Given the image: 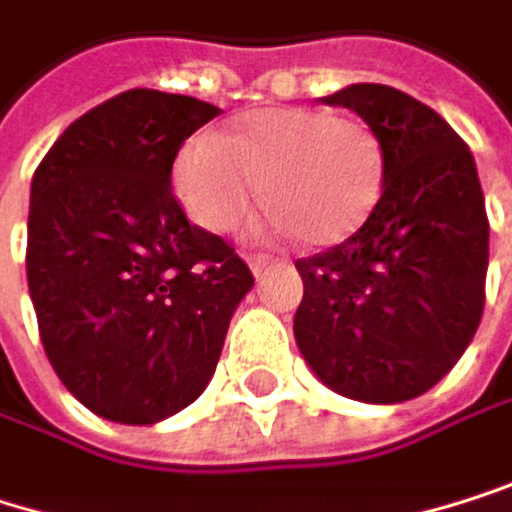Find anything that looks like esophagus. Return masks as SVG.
<instances>
[{
	"instance_id": "obj_1",
	"label": "esophagus",
	"mask_w": 512,
	"mask_h": 512,
	"mask_svg": "<svg viewBox=\"0 0 512 512\" xmlns=\"http://www.w3.org/2000/svg\"><path fill=\"white\" fill-rule=\"evenodd\" d=\"M273 264H276V261L270 258V254H251V258H248V267H251L254 276H264Z\"/></svg>"
}]
</instances>
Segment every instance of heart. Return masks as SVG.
I'll return each instance as SVG.
<instances>
[{"mask_svg": "<svg viewBox=\"0 0 512 512\" xmlns=\"http://www.w3.org/2000/svg\"><path fill=\"white\" fill-rule=\"evenodd\" d=\"M385 178L376 130L331 108H261L227 139L194 136L175 163V191L188 215L215 233L233 230L261 200L270 227L309 245L349 239L373 212Z\"/></svg>", "mask_w": 512, "mask_h": 512, "instance_id": "1", "label": "heart"}]
</instances>
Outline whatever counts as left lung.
Here are the masks:
<instances>
[{"instance_id": "8db88e82", "label": "left lung", "mask_w": 512, "mask_h": 512, "mask_svg": "<svg viewBox=\"0 0 512 512\" xmlns=\"http://www.w3.org/2000/svg\"><path fill=\"white\" fill-rule=\"evenodd\" d=\"M324 102L352 108L376 130L385 178L361 230L297 261L294 340L327 388L400 404L455 367L483 318L489 218L477 163L410 93L352 84Z\"/></svg>"}]
</instances>
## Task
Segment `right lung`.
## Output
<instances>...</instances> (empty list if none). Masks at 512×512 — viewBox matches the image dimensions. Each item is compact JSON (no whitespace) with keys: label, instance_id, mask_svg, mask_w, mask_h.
<instances>
[{"label":"right lung","instance_id":"obj_1","mask_svg":"<svg viewBox=\"0 0 512 512\" xmlns=\"http://www.w3.org/2000/svg\"><path fill=\"white\" fill-rule=\"evenodd\" d=\"M221 115L136 87L90 108L32 175L26 282L42 346L81 404L154 425L203 394L254 276L172 194L185 139Z\"/></svg>","mask_w":512,"mask_h":512}]
</instances>
